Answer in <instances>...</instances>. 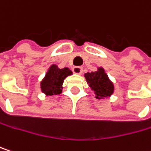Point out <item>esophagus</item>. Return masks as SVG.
Here are the masks:
<instances>
[{
	"mask_svg": "<svg viewBox=\"0 0 151 151\" xmlns=\"http://www.w3.org/2000/svg\"><path fill=\"white\" fill-rule=\"evenodd\" d=\"M73 71L75 74H81L83 73V68L81 66H74Z\"/></svg>",
	"mask_w": 151,
	"mask_h": 151,
	"instance_id": "obj_1",
	"label": "esophagus"
}]
</instances>
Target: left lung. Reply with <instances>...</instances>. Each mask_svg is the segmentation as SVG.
<instances>
[{
  "mask_svg": "<svg viewBox=\"0 0 151 151\" xmlns=\"http://www.w3.org/2000/svg\"><path fill=\"white\" fill-rule=\"evenodd\" d=\"M86 80L91 91H94L95 99L101 100L110 98L114 93V85L110 79L102 66H99L97 71L85 73Z\"/></svg>",
  "mask_w": 151,
  "mask_h": 151,
  "instance_id": "1",
  "label": "left lung"
}]
</instances>
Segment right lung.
<instances>
[{"label":"right lung","mask_w":151,"mask_h":151,"mask_svg":"<svg viewBox=\"0 0 151 151\" xmlns=\"http://www.w3.org/2000/svg\"><path fill=\"white\" fill-rule=\"evenodd\" d=\"M72 74L73 72L68 67L60 69L57 65L52 64L40 81L41 91L46 96L60 95L62 92L65 78Z\"/></svg>","instance_id":"1"}]
</instances>
